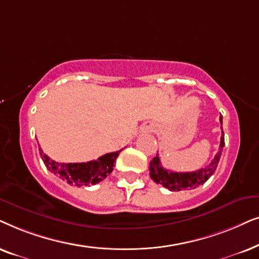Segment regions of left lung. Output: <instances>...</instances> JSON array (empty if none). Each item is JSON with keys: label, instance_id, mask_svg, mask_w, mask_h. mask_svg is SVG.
Segmentation results:
<instances>
[{"label": "left lung", "instance_id": "left-lung-1", "mask_svg": "<svg viewBox=\"0 0 259 259\" xmlns=\"http://www.w3.org/2000/svg\"><path fill=\"white\" fill-rule=\"evenodd\" d=\"M220 123L223 125V117H220ZM224 146H225V140H224V132H222L219 150L214 158L211 161V163L207 167L201 168V169L196 171H191V173H177V171L164 169L160 162V157L156 154V156L150 161L149 164V175L151 180L173 192L199 187V186L205 184L211 178V175L214 174L217 167H218L220 156H222Z\"/></svg>", "mask_w": 259, "mask_h": 259}]
</instances>
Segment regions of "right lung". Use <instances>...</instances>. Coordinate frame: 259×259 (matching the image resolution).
<instances>
[{"mask_svg": "<svg viewBox=\"0 0 259 259\" xmlns=\"http://www.w3.org/2000/svg\"><path fill=\"white\" fill-rule=\"evenodd\" d=\"M39 151L48 170L59 177L61 180L66 181L67 184L74 185L77 187H85V186L98 184L110 175L113 169V163L122 149L103 155L97 160L82 162V163H59L44 154L41 148H39Z\"/></svg>", "mask_w": 259, "mask_h": 259, "instance_id": "obj_1", "label": "right lung"}]
</instances>
